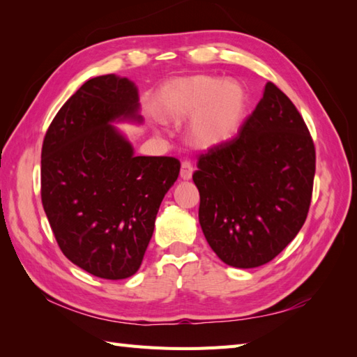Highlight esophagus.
<instances>
[{"label": "esophagus", "mask_w": 357, "mask_h": 357, "mask_svg": "<svg viewBox=\"0 0 357 357\" xmlns=\"http://www.w3.org/2000/svg\"><path fill=\"white\" fill-rule=\"evenodd\" d=\"M192 172H194V168H192V163L191 162H181V169H180V177L183 180H191L192 177Z\"/></svg>", "instance_id": "esophagus-1"}]
</instances>
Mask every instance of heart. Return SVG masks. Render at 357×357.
I'll use <instances>...</instances> for the list:
<instances>
[{
	"mask_svg": "<svg viewBox=\"0 0 357 357\" xmlns=\"http://www.w3.org/2000/svg\"><path fill=\"white\" fill-rule=\"evenodd\" d=\"M162 112L172 122L192 119L191 145L211 149L227 144L240 131L248 113V94L238 82L199 75L169 82L162 91Z\"/></svg>",
	"mask_w": 357,
	"mask_h": 357,
	"instance_id": "obj_1",
	"label": "heart"
}]
</instances>
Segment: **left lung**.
I'll use <instances>...</instances> for the list:
<instances>
[{"mask_svg":"<svg viewBox=\"0 0 357 357\" xmlns=\"http://www.w3.org/2000/svg\"><path fill=\"white\" fill-rule=\"evenodd\" d=\"M314 163L304 119L267 82L238 136L202 154L192 176L202 231L223 263L263 266L295 238L310 208Z\"/></svg>","mask_w":357,"mask_h":357,"instance_id":"1","label":"left lung"}]
</instances>
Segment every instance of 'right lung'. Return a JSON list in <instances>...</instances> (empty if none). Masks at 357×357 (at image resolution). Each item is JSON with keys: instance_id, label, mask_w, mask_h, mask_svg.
<instances>
[{"instance_id": "right-lung-1", "label": "right lung", "mask_w": 357, "mask_h": 357, "mask_svg": "<svg viewBox=\"0 0 357 357\" xmlns=\"http://www.w3.org/2000/svg\"><path fill=\"white\" fill-rule=\"evenodd\" d=\"M130 79H89L54 116L41 153V199L62 253L94 276L125 280L142 264L158 208L177 180L174 157L134 155L113 122L142 123Z\"/></svg>"}]
</instances>
